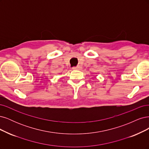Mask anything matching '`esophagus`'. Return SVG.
Wrapping results in <instances>:
<instances>
[{
  "label": "esophagus",
  "instance_id": "esophagus-1",
  "mask_svg": "<svg viewBox=\"0 0 149 149\" xmlns=\"http://www.w3.org/2000/svg\"><path fill=\"white\" fill-rule=\"evenodd\" d=\"M81 69V68L80 66H77V67H74V68H72V69L74 70H80Z\"/></svg>",
  "mask_w": 149,
  "mask_h": 149
}]
</instances>
